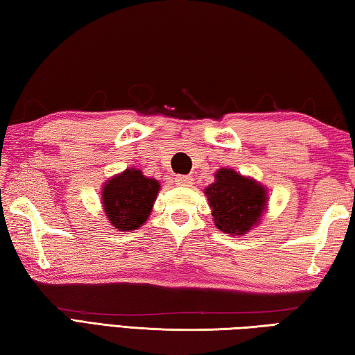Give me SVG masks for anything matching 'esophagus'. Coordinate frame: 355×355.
Here are the masks:
<instances>
[{
    "instance_id": "34e87169",
    "label": "esophagus",
    "mask_w": 355,
    "mask_h": 355,
    "mask_svg": "<svg viewBox=\"0 0 355 355\" xmlns=\"http://www.w3.org/2000/svg\"><path fill=\"white\" fill-rule=\"evenodd\" d=\"M175 182L178 187H180V189H187V187H191V178L190 176H178L175 179Z\"/></svg>"
}]
</instances>
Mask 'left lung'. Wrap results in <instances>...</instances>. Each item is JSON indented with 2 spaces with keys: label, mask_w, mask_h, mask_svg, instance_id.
<instances>
[{
  "label": "left lung",
  "mask_w": 355,
  "mask_h": 355,
  "mask_svg": "<svg viewBox=\"0 0 355 355\" xmlns=\"http://www.w3.org/2000/svg\"><path fill=\"white\" fill-rule=\"evenodd\" d=\"M213 220L220 232L245 235L259 224L267 209V190L255 179L244 178L232 168L215 173V182L205 189Z\"/></svg>",
  "instance_id": "8db88e82"
}]
</instances>
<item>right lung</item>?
Wrapping results in <instances>:
<instances>
[{
  "label": "right lung",
  "mask_w": 355,
  "mask_h": 355,
  "mask_svg": "<svg viewBox=\"0 0 355 355\" xmlns=\"http://www.w3.org/2000/svg\"><path fill=\"white\" fill-rule=\"evenodd\" d=\"M160 184L137 168L111 178L102 189L103 210L117 230H136L148 219Z\"/></svg>",
  "instance_id": "add662e5"
}]
</instances>
